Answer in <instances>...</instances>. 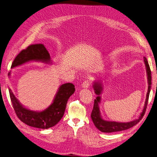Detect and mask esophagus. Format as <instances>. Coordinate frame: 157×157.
Returning a JSON list of instances; mask_svg holds the SVG:
<instances>
[{
  "mask_svg": "<svg viewBox=\"0 0 157 157\" xmlns=\"http://www.w3.org/2000/svg\"><path fill=\"white\" fill-rule=\"evenodd\" d=\"M89 86H90V85H89V81H88V80L85 81L83 82V83H82V85H81L82 88H87L89 87Z\"/></svg>",
  "mask_w": 157,
  "mask_h": 157,
  "instance_id": "obj_1",
  "label": "esophagus"
}]
</instances>
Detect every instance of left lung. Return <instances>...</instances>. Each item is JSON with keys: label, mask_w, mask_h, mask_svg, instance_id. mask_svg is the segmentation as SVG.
Returning a JSON list of instances; mask_svg holds the SVG:
<instances>
[{"label": "left lung", "mask_w": 157, "mask_h": 157, "mask_svg": "<svg viewBox=\"0 0 157 157\" xmlns=\"http://www.w3.org/2000/svg\"><path fill=\"white\" fill-rule=\"evenodd\" d=\"M144 62L146 66V71L147 83H148L147 92L146 94V101L144 102V105L142 110V112L140 113V115L137 119L134 120L132 121H130L129 122H118V121H108V120H104L101 115V111H100V107H99V104L101 103V100H102L101 94L104 91V85L101 80L95 79L93 81L92 87L97 97L94 100V108L91 114V118L97 128L100 131L102 132L111 133V132H119V131H122V130L128 129L131 127H132L133 126L136 125V124H137V123L139 122L140 120L143 118L146 109L148 98H149V95L151 91V70L150 68L149 64H148L147 60L145 56L144 57Z\"/></svg>", "instance_id": "obj_1"}]
</instances>
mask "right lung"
Instances as JSON below:
<instances>
[{
    "mask_svg": "<svg viewBox=\"0 0 157 157\" xmlns=\"http://www.w3.org/2000/svg\"><path fill=\"white\" fill-rule=\"evenodd\" d=\"M31 62L52 64L51 56L43 44H32L16 56L11 69ZM8 76L10 77L11 72ZM9 92L14 111L21 121L30 127L48 129L56 125L63 117L69 98L75 92V86L70 83L60 85L53 102L43 111H33L25 108L16 98L10 88Z\"/></svg>",
    "mask_w": 157,
    "mask_h": 157,
    "instance_id": "right-lung-1",
    "label": "right lung"
}]
</instances>
